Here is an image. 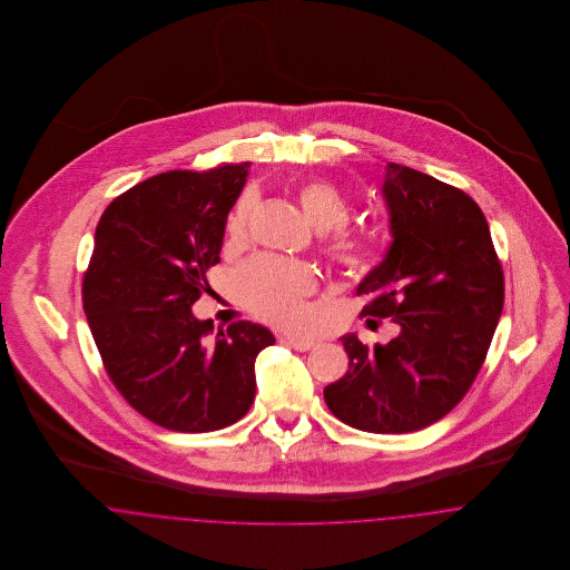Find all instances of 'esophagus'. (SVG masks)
<instances>
[{
    "mask_svg": "<svg viewBox=\"0 0 570 570\" xmlns=\"http://www.w3.org/2000/svg\"><path fill=\"white\" fill-rule=\"evenodd\" d=\"M284 342L288 346H293L298 353H305V351H312V348L318 346V342L312 340V337H284Z\"/></svg>",
    "mask_w": 570,
    "mask_h": 570,
    "instance_id": "1",
    "label": "esophagus"
}]
</instances>
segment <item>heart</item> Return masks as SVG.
<instances>
[{
  "mask_svg": "<svg viewBox=\"0 0 570 570\" xmlns=\"http://www.w3.org/2000/svg\"><path fill=\"white\" fill-rule=\"evenodd\" d=\"M298 207L307 222L321 230H337L348 219V203L340 190L326 181H307L298 188ZM254 207V194H244L226 224V235L230 242L244 239L247 217ZM326 252L333 261L356 267L361 263V247L354 244L344 233H337ZM237 293L249 309L269 318L279 325H295L303 318V297H307L316 277L309 267L284 261L275 256H258L249 261L242 272L237 273Z\"/></svg>",
  "mask_w": 570,
  "mask_h": 570,
  "instance_id": "heart-1",
  "label": "heart"
}]
</instances>
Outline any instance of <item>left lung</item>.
I'll use <instances>...</instances> for the list:
<instances>
[{"label":"left lung","instance_id":"obj_1","mask_svg":"<svg viewBox=\"0 0 570 570\" xmlns=\"http://www.w3.org/2000/svg\"><path fill=\"white\" fill-rule=\"evenodd\" d=\"M382 198L391 245L356 286L363 316L400 333L367 348L342 335L348 372L325 386L328 410L374 434L423 430L460 404L476 379L502 314L504 275L488 219L458 188L389 163Z\"/></svg>","mask_w":570,"mask_h":570}]
</instances>
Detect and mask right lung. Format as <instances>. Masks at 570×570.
I'll list each match as a JSON object with an SVG mask.
<instances>
[{
	"mask_svg": "<svg viewBox=\"0 0 570 570\" xmlns=\"http://www.w3.org/2000/svg\"><path fill=\"white\" fill-rule=\"evenodd\" d=\"M249 164L170 170L117 196L100 217L82 307L112 384L173 432H214L254 402L256 356L275 344L256 323L209 337L191 305L219 263L226 217Z\"/></svg>",
	"mask_w": 570,
	"mask_h": 570,
	"instance_id": "obj_1",
	"label": "right lung"
}]
</instances>
